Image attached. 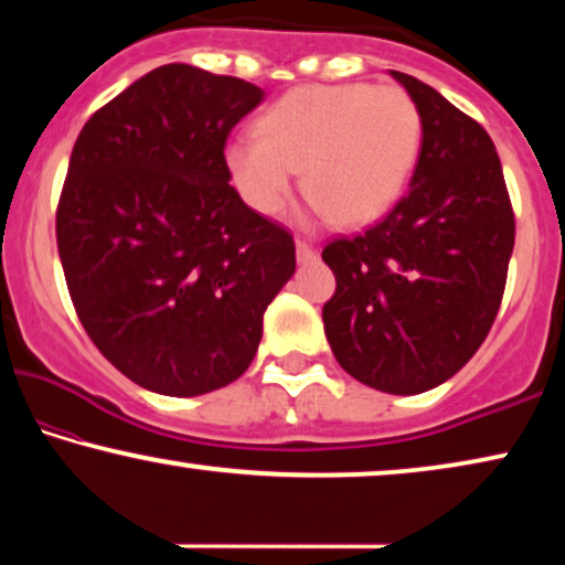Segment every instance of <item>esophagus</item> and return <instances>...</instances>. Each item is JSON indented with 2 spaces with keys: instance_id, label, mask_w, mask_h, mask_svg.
Listing matches in <instances>:
<instances>
[{
  "instance_id": "esophagus-1",
  "label": "esophagus",
  "mask_w": 565,
  "mask_h": 565,
  "mask_svg": "<svg viewBox=\"0 0 565 565\" xmlns=\"http://www.w3.org/2000/svg\"><path fill=\"white\" fill-rule=\"evenodd\" d=\"M296 257H298V262H313L316 257H319V252L313 249L311 244H306V242H296Z\"/></svg>"
}]
</instances>
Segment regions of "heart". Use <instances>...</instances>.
<instances>
[{"instance_id":"obj_1","label":"heart","mask_w":565,"mask_h":565,"mask_svg":"<svg viewBox=\"0 0 565 565\" xmlns=\"http://www.w3.org/2000/svg\"><path fill=\"white\" fill-rule=\"evenodd\" d=\"M257 135L231 138L223 149L231 182L252 211L280 213L300 169L316 215L337 226H367L412 180L422 113L401 87L308 84L269 105Z\"/></svg>"}]
</instances>
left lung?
<instances>
[{
	"label": "left lung",
	"mask_w": 565,
	"mask_h": 565,
	"mask_svg": "<svg viewBox=\"0 0 565 565\" xmlns=\"http://www.w3.org/2000/svg\"><path fill=\"white\" fill-rule=\"evenodd\" d=\"M391 76L419 107L422 151L396 207L323 249L337 277L323 331L354 381L414 396L450 381L489 334L514 213L489 134L429 84Z\"/></svg>",
	"instance_id": "left-lung-1"
}]
</instances>
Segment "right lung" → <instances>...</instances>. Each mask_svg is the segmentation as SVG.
<instances>
[{
	"instance_id": "1",
	"label": "right lung",
	"mask_w": 565,
	"mask_h": 565,
	"mask_svg": "<svg viewBox=\"0 0 565 565\" xmlns=\"http://www.w3.org/2000/svg\"><path fill=\"white\" fill-rule=\"evenodd\" d=\"M265 89L190 64L136 79L84 122L56 213L76 316L122 375L203 396L246 373L296 273L288 231L231 188L223 146Z\"/></svg>"
}]
</instances>
